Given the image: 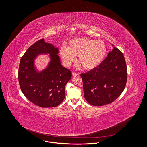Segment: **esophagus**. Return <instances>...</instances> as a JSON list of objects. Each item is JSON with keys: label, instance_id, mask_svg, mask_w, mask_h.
<instances>
[{"label": "esophagus", "instance_id": "1", "mask_svg": "<svg viewBox=\"0 0 147 147\" xmlns=\"http://www.w3.org/2000/svg\"><path fill=\"white\" fill-rule=\"evenodd\" d=\"M79 74H78V73H77L76 72H74V71H73L72 72V76H78Z\"/></svg>", "mask_w": 147, "mask_h": 147}]
</instances>
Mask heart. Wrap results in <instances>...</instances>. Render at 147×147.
Here are the masks:
<instances>
[{
  "label": "heart",
  "instance_id": "heart-1",
  "mask_svg": "<svg viewBox=\"0 0 147 147\" xmlns=\"http://www.w3.org/2000/svg\"><path fill=\"white\" fill-rule=\"evenodd\" d=\"M107 53V48L102 41H95L88 38H77L68 42L66 47L60 49L59 54L64 64L69 67L78 56L79 62L85 70H91L98 67L104 61Z\"/></svg>",
  "mask_w": 147,
  "mask_h": 147
}]
</instances>
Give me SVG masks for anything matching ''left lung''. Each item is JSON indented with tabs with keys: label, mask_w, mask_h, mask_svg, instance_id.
<instances>
[{
	"label": "left lung",
	"mask_w": 147,
	"mask_h": 147,
	"mask_svg": "<svg viewBox=\"0 0 147 147\" xmlns=\"http://www.w3.org/2000/svg\"><path fill=\"white\" fill-rule=\"evenodd\" d=\"M80 76L89 104L101 106L112 103L126 86L127 69L122 52L114 47L98 67Z\"/></svg>",
	"instance_id": "left-lung-1"
}]
</instances>
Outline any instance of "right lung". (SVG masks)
Returning <instances> with one entry per match:
<instances>
[{
    "mask_svg": "<svg viewBox=\"0 0 147 147\" xmlns=\"http://www.w3.org/2000/svg\"><path fill=\"white\" fill-rule=\"evenodd\" d=\"M58 49L42 38L32 45L21 57L18 73L22 92L34 104L42 107L59 105L65 96V85L71 78L70 70L61 64ZM49 54L48 66L40 72L34 62L38 54Z\"/></svg>",
    "mask_w": 147,
    "mask_h": 147,
    "instance_id": "right-lung-1",
    "label": "right lung"
}]
</instances>
